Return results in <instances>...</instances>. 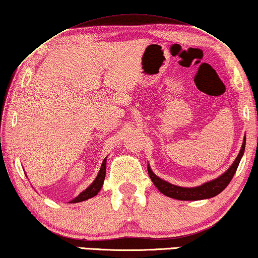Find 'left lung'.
Listing matches in <instances>:
<instances>
[{
  "instance_id": "left-lung-1",
  "label": "left lung",
  "mask_w": 258,
  "mask_h": 258,
  "mask_svg": "<svg viewBox=\"0 0 258 258\" xmlns=\"http://www.w3.org/2000/svg\"><path fill=\"white\" fill-rule=\"evenodd\" d=\"M245 148V136L243 138L242 146L237 157L235 158L234 162H233L231 167H229L224 174H221L219 177H217L215 180H211L205 183L198 185V187H180V185H175L169 183V182L160 179L159 176H157L156 174L152 172L151 167L148 164V172L150 175V179L152 180L153 184L156 185L158 190L161 194H164L165 196H168L174 200L179 201H201V200H208V198L215 197L218 194H220L223 190L227 187L229 182L233 179L234 174L237 169V166L240 164L241 158H242L244 153Z\"/></svg>"
}]
</instances>
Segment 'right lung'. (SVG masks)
Wrapping results in <instances>:
<instances>
[{"instance_id":"right-lung-1","label":"right lung","mask_w":258,"mask_h":258,"mask_svg":"<svg viewBox=\"0 0 258 258\" xmlns=\"http://www.w3.org/2000/svg\"><path fill=\"white\" fill-rule=\"evenodd\" d=\"M106 162H107V158H105L104 161H102L98 175L96 176V179H94L92 183H91L85 190H83V191L79 194L77 197H75L73 201H70V203H79V202L86 201L89 200V198L94 197L99 191H100V189L102 188V184H104L105 176H106Z\"/></svg>"}]
</instances>
